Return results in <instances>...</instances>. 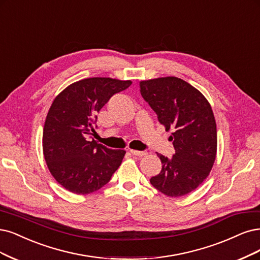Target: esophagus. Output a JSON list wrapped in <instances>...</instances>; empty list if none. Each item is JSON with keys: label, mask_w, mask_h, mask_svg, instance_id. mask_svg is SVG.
<instances>
[{"label": "esophagus", "mask_w": 260, "mask_h": 260, "mask_svg": "<svg viewBox=\"0 0 260 260\" xmlns=\"http://www.w3.org/2000/svg\"><path fill=\"white\" fill-rule=\"evenodd\" d=\"M130 153L133 155V156H137V157H143L145 156L147 153L146 151H141V150H134V149H131Z\"/></svg>", "instance_id": "1"}]
</instances>
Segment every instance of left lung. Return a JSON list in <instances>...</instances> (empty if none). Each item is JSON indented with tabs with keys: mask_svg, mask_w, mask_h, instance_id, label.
I'll use <instances>...</instances> for the list:
<instances>
[{
	"mask_svg": "<svg viewBox=\"0 0 260 260\" xmlns=\"http://www.w3.org/2000/svg\"><path fill=\"white\" fill-rule=\"evenodd\" d=\"M141 94L158 115L166 131H172V159L157 155L161 172L150 178L160 192L177 198L194 190L207 178L217 151L216 121L211 104L198 89L175 77L141 80Z\"/></svg>",
	"mask_w": 260,
	"mask_h": 260,
	"instance_id": "8db88e82",
	"label": "left lung"
}]
</instances>
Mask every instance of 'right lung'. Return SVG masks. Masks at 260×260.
Wrapping results in <instances>:
<instances>
[{"mask_svg":"<svg viewBox=\"0 0 260 260\" xmlns=\"http://www.w3.org/2000/svg\"><path fill=\"white\" fill-rule=\"evenodd\" d=\"M131 80L91 77L69 85L53 99L43 129V154L49 172L67 190L87 194L110 182L126 155L89 136L95 133L96 113Z\"/></svg>","mask_w":260,"mask_h":260,"instance_id":"right-lung-1","label":"right lung"}]
</instances>
